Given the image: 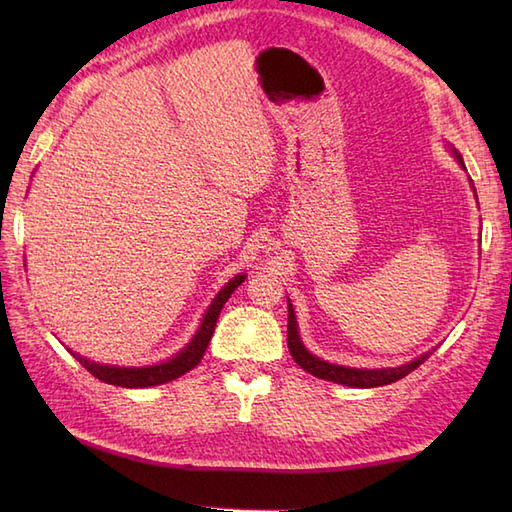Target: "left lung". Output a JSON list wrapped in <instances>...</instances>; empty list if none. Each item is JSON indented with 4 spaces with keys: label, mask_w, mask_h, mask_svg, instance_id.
<instances>
[{
    "label": "left lung",
    "mask_w": 512,
    "mask_h": 512,
    "mask_svg": "<svg viewBox=\"0 0 512 512\" xmlns=\"http://www.w3.org/2000/svg\"><path fill=\"white\" fill-rule=\"evenodd\" d=\"M453 156L458 158V162L464 167L462 156L455 149H453ZM473 191H475V187H473ZM475 198H477V195H475ZM288 350H290L292 358H295V363L301 369H306L308 374L323 378V380H332V383H339V385H345V387H358V389L383 387V385H389V383H396V380L411 374L413 369L420 367L433 354V352H424L422 356L413 358L411 363H405L400 367H385V369H356V367L332 365L328 361H323V358L310 354L306 350V345L301 343L299 328H297V317H295V310H292L290 301H288Z\"/></svg>",
    "instance_id": "obj_1"
}]
</instances>
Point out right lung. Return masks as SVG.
I'll return each mask as SVG.
<instances>
[{
    "mask_svg": "<svg viewBox=\"0 0 512 512\" xmlns=\"http://www.w3.org/2000/svg\"><path fill=\"white\" fill-rule=\"evenodd\" d=\"M244 279H246V275H237L228 281V284L220 292H217V297L211 301V306H209V310H206L200 328H198V332H195L191 343H187L184 350H180L176 356L169 358V361H165V363L147 365V367H118V365H101V363L88 361V358H83L76 352H72V356L85 369H88L92 376L103 380V383H107V385L138 389V387H154V385L169 383V380H176L202 361V356L206 352V347H209L217 317H220L224 303L228 301V297L233 295L235 288L242 284Z\"/></svg>",
    "mask_w": 512,
    "mask_h": 512,
    "instance_id": "obj_1",
    "label": "right lung"
}]
</instances>
